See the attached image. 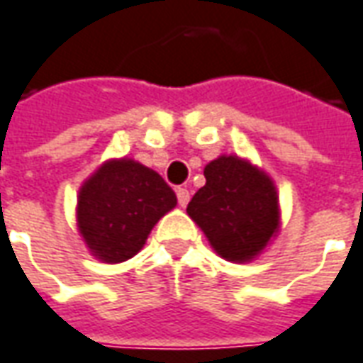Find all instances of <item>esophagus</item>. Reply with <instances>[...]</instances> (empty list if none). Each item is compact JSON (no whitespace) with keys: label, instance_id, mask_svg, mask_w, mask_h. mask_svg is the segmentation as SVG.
<instances>
[{"label":"esophagus","instance_id":"1","mask_svg":"<svg viewBox=\"0 0 363 363\" xmlns=\"http://www.w3.org/2000/svg\"><path fill=\"white\" fill-rule=\"evenodd\" d=\"M177 199H179V204H181V206L184 208V206H186V204H189L190 192L186 189H181V186H179V189H177Z\"/></svg>","mask_w":363,"mask_h":363}]
</instances>
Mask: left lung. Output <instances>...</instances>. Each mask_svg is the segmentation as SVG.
<instances>
[{
	"label": "left lung",
	"instance_id": "1",
	"mask_svg": "<svg viewBox=\"0 0 363 363\" xmlns=\"http://www.w3.org/2000/svg\"><path fill=\"white\" fill-rule=\"evenodd\" d=\"M206 184L186 206L210 245L224 259L245 263L279 232L277 189L250 161L222 155L204 167Z\"/></svg>",
	"mask_w": 363,
	"mask_h": 363
}]
</instances>
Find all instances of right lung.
Segmentation results:
<instances>
[{"label": "right lung", "instance_id": "obj_1", "mask_svg": "<svg viewBox=\"0 0 363 363\" xmlns=\"http://www.w3.org/2000/svg\"><path fill=\"white\" fill-rule=\"evenodd\" d=\"M177 206L163 177L133 159H111L78 192V230L104 263H121L145 245L161 218Z\"/></svg>", "mask_w": 363, "mask_h": 363}]
</instances>
